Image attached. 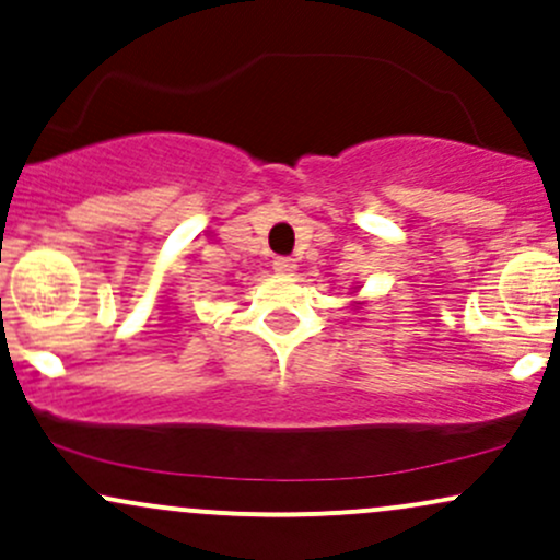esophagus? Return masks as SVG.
Masks as SVG:
<instances>
[{
  "instance_id": "1",
  "label": "esophagus",
  "mask_w": 560,
  "mask_h": 560,
  "mask_svg": "<svg viewBox=\"0 0 560 560\" xmlns=\"http://www.w3.org/2000/svg\"><path fill=\"white\" fill-rule=\"evenodd\" d=\"M272 267H275V272H278V275H293V272H296V258L280 256V258H275Z\"/></svg>"
}]
</instances>
